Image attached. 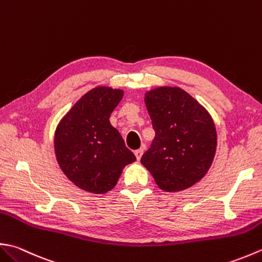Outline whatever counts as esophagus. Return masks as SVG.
I'll list each match as a JSON object with an SVG mask.
<instances>
[{
	"label": "esophagus",
	"mask_w": 262,
	"mask_h": 262,
	"mask_svg": "<svg viewBox=\"0 0 262 262\" xmlns=\"http://www.w3.org/2000/svg\"><path fill=\"white\" fill-rule=\"evenodd\" d=\"M143 148H140V150H136L134 153H135V157H136V159H137V161H140L141 160V158H142V156H143Z\"/></svg>",
	"instance_id": "obj_1"
}]
</instances>
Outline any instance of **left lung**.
<instances>
[{
	"label": "left lung",
	"mask_w": 262,
	"mask_h": 262,
	"mask_svg": "<svg viewBox=\"0 0 262 262\" xmlns=\"http://www.w3.org/2000/svg\"><path fill=\"white\" fill-rule=\"evenodd\" d=\"M144 102L155 141L141 162L165 192L184 191L201 181L212 165L217 132L202 104L178 86L147 91Z\"/></svg>",
	"instance_id": "8db88e82"
}]
</instances>
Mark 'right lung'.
<instances>
[{
  "instance_id": "obj_1",
  "label": "right lung",
  "mask_w": 262,
  "mask_h": 262,
  "mask_svg": "<svg viewBox=\"0 0 262 262\" xmlns=\"http://www.w3.org/2000/svg\"><path fill=\"white\" fill-rule=\"evenodd\" d=\"M124 91L96 86L61 118L54 133V152L67 178L83 191L105 194L114 188L124 168L136 161L110 115Z\"/></svg>"
}]
</instances>
